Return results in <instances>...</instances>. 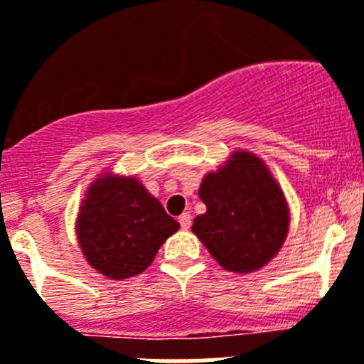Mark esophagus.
<instances>
[{
	"mask_svg": "<svg viewBox=\"0 0 364 364\" xmlns=\"http://www.w3.org/2000/svg\"><path fill=\"white\" fill-rule=\"evenodd\" d=\"M179 225H181L183 230L191 229V225H192V216H191V214H188V213L181 214V216H179Z\"/></svg>",
	"mask_w": 364,
	"mask_h": 364,
	"instance_id": "1",
	"label": "esophagus"
}]
</instances>
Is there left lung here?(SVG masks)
<instances>
[{
    "label": "left lung",
    "instance_id": "1",
    "mask_svg": "<svg viewBox=\"0 0 364 364\" xmlns=\"http://www.w3.org/2000/svg\"><path fill=\"white\" fill-rule=\"evenodd\" d=\"M207 213L192 230L227 271L260 269L282 247L289 210L267 166L249 151H236L200 186Z\"/></svg>",
    "mask_w": 364,
    "mask_h": 364
}]
</instances>
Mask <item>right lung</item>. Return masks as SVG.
I'll return each instance as SVG.
<instances>
[{
    "label": "right lung",
    "mask_w": 364,
    "mask_h": 364,
    "mask_svg": "<svg viewBox=\"0 0 364 364\" xmlns=\"http://www.w3.org/2000/svg\"><path fill=\"white\" fill-rule=\"evenodd\" d=\"M179 223L135 178L106 173L82 201L77 235L86 260L121 280L143 273Z\"/></svg>",
    "instance_id": "add662e5"
}]
</instances>
